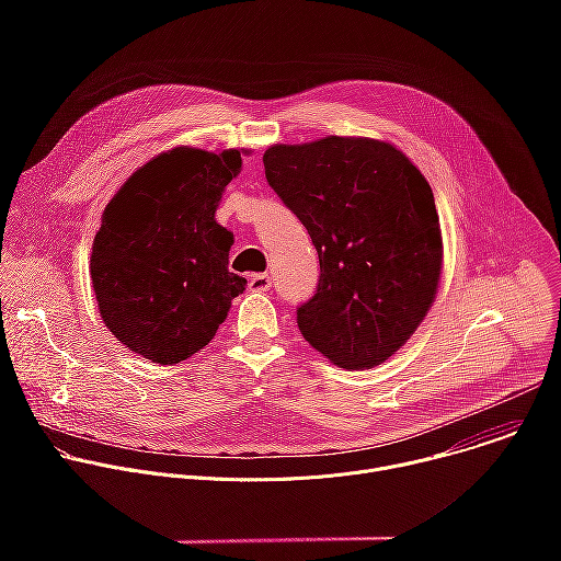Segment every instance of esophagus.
Returning a JSON list of instances; mask_svg holds the SVG:
<instances>
[{"instance_id": "1", "label": "esophagus", "mask_w": 561, "mask_h": 561, "mask_svg": "<svg viewBox=\"0 0 561 561\" xmlns=\"http://www.w3.org/2000/svg\"><path fill=\"white\" fill-rule=\"evenodd\" d=\"M271 288V277L266 273H257L251 277V290H257V293H264Z\"/></svg>"}]
</instances>
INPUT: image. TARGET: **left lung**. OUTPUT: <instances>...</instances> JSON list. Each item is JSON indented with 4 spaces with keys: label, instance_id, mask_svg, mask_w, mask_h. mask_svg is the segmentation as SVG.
<instances>
[{
    "label": "left lung",
    "instance_id": "8db88e82",
    "mask_svg": "<svg viewBox=\"0 0 561 561\" xmlns=\"http://www.w3.org/2000/svg\"><path fill=\"white\" fill-rule=\"evenodd\" d=\"M264 171L319 257L299 333L342 368L381 364L437 293L442 232L428 182L394 146L335 135L268 148Z\"/></svg>",
    "mask_w": 561,
    "mask_h": 561
}]
</instances>
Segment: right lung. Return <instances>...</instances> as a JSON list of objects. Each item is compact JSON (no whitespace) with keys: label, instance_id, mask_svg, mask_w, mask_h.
I'll list each match as a JSON object with an SVG mask.
<instances>
[{"label":"right lung","instance_id":"right-lung-1","mask_svg":"<svg viewBox=\"0 0 561 561\" xmlns=\"http://www.w3.org/2000/svg\"><path fill=\"white\" fill-rule=\"evenodd\" d=\"M239 150L173 148L144 164L104 210L91 277L108 331L154 364L204 348L247 279L228 271L232 234L215 221Z\"/></svg>","mask_w":561,"mask_h":561}]
</instances>
